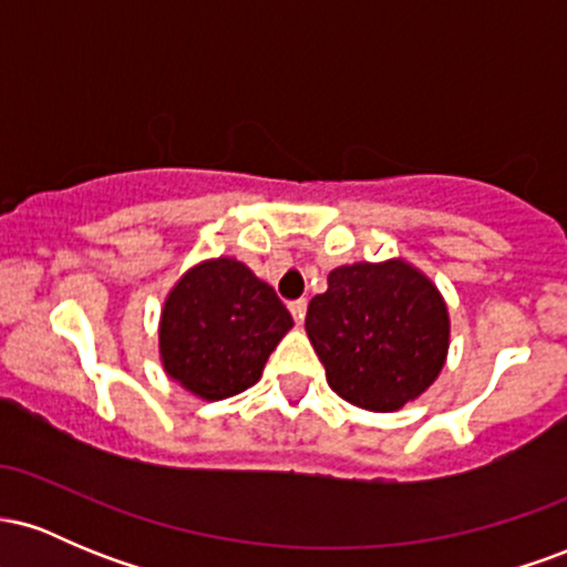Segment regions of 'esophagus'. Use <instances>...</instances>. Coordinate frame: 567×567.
<instances>
[{
  "label": "esophagus",
  "instance_id": "esophagus-1",
  "mask_svg": "<svg viewBox=\"0 0 567 567\" xmlns=\"http://www.w3.org/2000/svg\"><path fill=\"white\" fill-rule=\"evenodd\" d=\"M290 315L298 324H303V317H306V301H303V298H298V301H290Z\"/></svg>",
  "mask_w": 567,
  "mask_h": 567
}]
</instances>
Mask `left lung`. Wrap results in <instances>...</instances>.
Instances as JSON below:
<instances>
[{"instance_id": "8db88e82", "label": "left lung", "mask_w": 567, "mask_h": 567, "mask_svg": "<svg viewBox=\"0 0 567 567\" xmlns=\"http://www.w3.org/2000/svg\"><path fill=\"white\" fill-rule=\"evenodd\" d=\"M306 333L330 389L357 408L392 413L437 381L451 317L437 285L402 258L338 266L311 298Z\"/></svg>"}]
</instances>
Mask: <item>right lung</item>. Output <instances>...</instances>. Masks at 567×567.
Segmentation results:
<instances>
[{
    "mask_svg": "<svg viewBox=\"0 0 567 567\" xmlns=\"http://www.w3.org/2000/svg\"><path fill=\"white\" fill-rule=\"evenodd\" d=\"M292 328L277 292L237 258H210L167 292L159 317L165 373L199 400H226L261 379Z\"/></svg>",
    "mask_w": 567,
    "mask_h": 567,
    "instance_id": "1",
    "label": "right lung"
}]
</instances>
